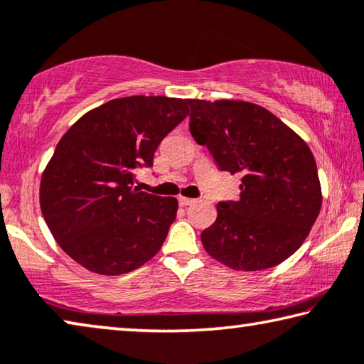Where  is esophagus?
I'll use <instances>...</instances> for the list:
<instances>
[{
	"mask_svg": "<svg viewBox=\"0 0 364 364\" xmlns=\"http://www.w3.org/2000/svg\"><path fill=\"white\" fill-rule=\"evenodd\" d=\"M178 203H180L181 207H186V205L194 204V199H189V198H184V196H180V198H178Z\"/></svg>",
	"mask_w": 364,
	"mask_h": 364,
	"instance_id": "obj_1",
	"label": "esophagus"
}]
</instances>
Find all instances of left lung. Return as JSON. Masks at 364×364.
I'll return each instance as SVG.
<instances>
[{
  "instance_id": "1",
  "label": "left lung",
  "mask_w": 364,
  "mask_h": 364,
  "mask_svg": "<svg viewBox=\"0 0 364 364\" xmlns=\"http://www.w3.org/2000/svg\"><path fill=\"white\" fill-rule=\"evenodd\" d=\"M189 131L222 171L240 173V199L217 204L200 233L204 250L235 270L270 269L290 257L321 212L314 155L264 107L243 100H188Z\"/></svg>"
}]
</instances>
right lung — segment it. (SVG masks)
<instances>
[{"mask_svg": "<svg viewBox=\"0 0 364 364\" xmlns=\"http://www.w3.org/2000/svg\"><path fill=\"white\" fill-rule=\"evenodd\" d=\"M189 114L186 99L132 95L80 117L61 137L40 181V209L56 243L90 272L121 275L157 255L178 200L139 191L161 139Z\"/></svg>", "mask_w": 364, "mask_h": 364, "instance_id": "obj_1", "label": "right lung"}]
</instances>
